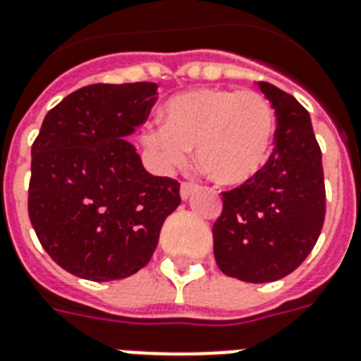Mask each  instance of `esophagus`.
Listing matches in <instances>:
<instances>
[{"label":"esophagus","instance_id":"obj_1","mask_svg":"<svg viewBox=\"0 0 361 361\" xmlns=\"http://www.w3.org/2000/svg\"><path fill=\"white\" fill-rule=\"evenodd\" d=\"M195 191H197V185H195V183H189V181H183V183H181L180 195H181V199H183V200L189 199V197H191Z\"/></svg>","mask_w":361,"mask_h":361}]
</instances>
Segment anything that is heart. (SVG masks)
Segmentation results:
<instances>
[{"mask_svg":"<svg viewBox=\"0 0 361 361\" xmlns=\"http://www.w3.org/2000/svg\"><path fill=\"white\" fill-rule=\"evenodd\" d=\"M276 137V115L257 90L195 89L162 107V128H149L144 144L164 166H183L189 149L212 181L240 187L261 174Z\"/></svg>","mask_w":361,"mask_h":361,"instance_id":"obj_1","label":"heart"}]
</instances>
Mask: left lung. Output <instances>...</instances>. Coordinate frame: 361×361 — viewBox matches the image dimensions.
Returning <instances> with one entry per match:
<instances>
[{"instance_id": "obj_1", "label": "left lung", "mask_w": 361, "mask_h": 361, "mask_svg": "<svg viewBox=\"0 0 361 361\" xmlns=\"http://www.w3.org/2000/svg\"><path fill=\"white\" fill-rule=\"evenodd\" d=\"M257 85L276 115V145L255 180L224 192V210L212 227L217 267L252 284L295 271L326 217L322 151L309 111L271 82Z\"/></svg>"}]
</instances>
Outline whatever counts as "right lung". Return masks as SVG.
Masks as SVG:
<instances>
[{
    "label": "right lung",
    "instance_id": "obj_1",
    "mask_svg": "<svg viewBox=\"0 0 361 361\" xmlns=\"http://www.w3.org/2000/svg\"><path fill=\"white\" fill-rule=\"evenodd\" d=\"M155 102V82L82 87L45 115L32 145L30 221L52 261L79 279L144 269L180 206V183L149 174L126 142Z\"/></svg>",
    "mask_w": 361,
    "mask_h": 361
}]
</instances>
